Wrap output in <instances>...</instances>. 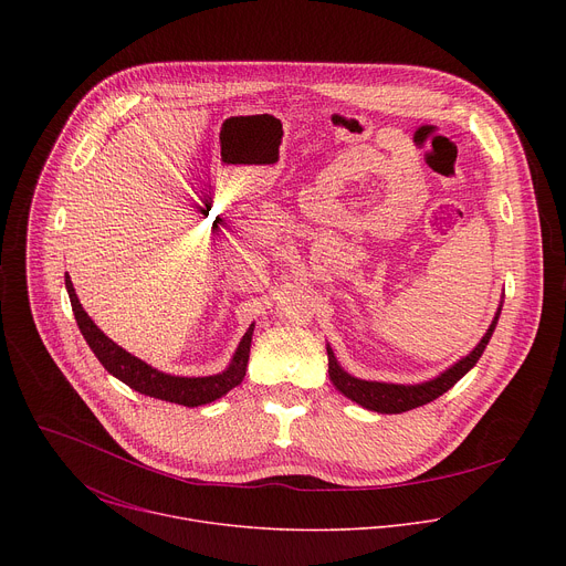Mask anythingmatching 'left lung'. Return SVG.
I'll list each match as a JSON object with an SVG mask.
<instances>
[{"instance_id": "obj_1", "label": "left lung", "mask_w": 566, "mask_h": 566, "mask_svg": "<svg viewBox=\"0 0 566 566\" xmlns=\"http://www.w3.org/2000/svg\"><path fill=\"white\" fill-rule=\"evenodd\" d=\"M502 313V302L497 306V313L491 322V327L483 334V338L476 343V347L463 356L461 360H457L454 365H450L446 371H441L439 376L423 380V382H415V385H400V382H380V380H365V378H356L349 371H345L332 349V345H327V356H329V378L336 385V389L340 394H345L347 398H352L354 402H358L360 408L378 412V415H400L408 412L421 406H428L430 400L439 398L441 394H446L457 380H461L481 358L483 349L491 343V336L497 327V319Z\"/></svg>"}]
</instances>
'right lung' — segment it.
Listing matches in <instances>:
<instances>
[{"instance_id": "add662e5", "label": "right lung", "mask_w": 566, "mask_h": 566, "mask_svg": "<svg viewBox=\"0 0 566 566\" xmlns=\"http://www.w3.org/2000/svg\"><path fill=\"white\" fill-rule=\"evenodd\" d=\"M64 286H66V293L71 300V308H73L80 334L85 336L87 345L92 347L96 358L103 363V367L112 376H116L118 380L129 385L132 389L145 394V396H151V398L179 402V406H186V408H199V406H206V402H212V400L226 396L232 387H237L241 380H244L255 325H251L247 329L244 338L239 340V345L223 371L212 374V376H172L166 371H158L156 367L132 356L120 345H116L112 338H107L96 327V322L87 315L83 304H80L69 273L64 275Z\"/></svg>"}]
</instances>
